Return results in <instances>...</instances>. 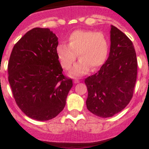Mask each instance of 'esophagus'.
Listing matches in <instances>:
<instances>
[{
    "mask_svg": "<svg viewBox=\"0 0 149 149\" xmlns=\"http://www.w3.org/2000/svg\"><path fill=\"white\" fill-rule=\"evenodd\" d=\"M79 82H80V81H79L78 79H77V78L74 79V84H78Z\"/></svg>",
    "mask_w": 149,
    "mask_h": 149,
    "instance_id": "1",
    "label": "esophagus"
}]
</instances>
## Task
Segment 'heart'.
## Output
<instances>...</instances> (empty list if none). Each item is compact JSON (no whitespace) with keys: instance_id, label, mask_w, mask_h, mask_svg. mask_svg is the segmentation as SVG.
Instances as JSON below:
<instances>
[{"instance_id":"1","label":"heart","mask_w":149,"mask_h":149,"mask_svg":"<svg viewBox=\"0 0 149 149\" xmlns=\"http://www.w3.org/2000/svg\"><path fill=\"white\" fill-rule=\"evenodd\" d=\"M68 44H59L56 48L60 65L68 70L78 55L80 59L69 75L79 77L87 73L90 68L98 69L106 63L110 52L108 38L103 33L77 30L68 36Z\"/></svg>"}]
</instances>
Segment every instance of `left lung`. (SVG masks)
I'll return each instance as SVG.
<instances>
[{
    "label": "left lung",
    "mask_w": 149,
    "mask_h": 149,
    "mask_svg": "<svg viewBox=\"0 0 149 149\" xmlns=\"http://www.w3.org/2000/svg\"><path fill=\"white\" fill-rule=\"evenodd\" d=\"M110 49L106 63L97 73L85 79L88 110L101 118L113 116L132 98L137 74V60L133 43L111 25Z\"/></svg>",
    "instance_id": "8db88e82"
}]
</instances>
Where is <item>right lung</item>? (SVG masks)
Here are the masks:
<instances>
[{"label":"right lung","mask_w":149,"mask_h":149,"mask_svg":"<svg viewBox=\"0 0 149 149\" xmlns=\"http://www.w3.org/2000/svg\"><path fill=\"white\" fill-rule=\"evenodd\" d=\"M58 38L48 28L29 30L14 45L8 63L9 83L17 105L37 121H48L65 106L73 86L56 56Z\"/></svg>","instance_id":"obj_1"}]
</instances>
